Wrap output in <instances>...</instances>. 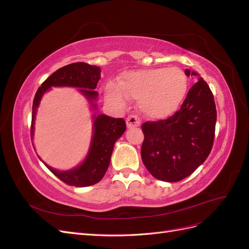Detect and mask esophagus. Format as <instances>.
Segmentation results:
<instances>
[{"label": "esophagus", "instance_id": "obj_1", "mask_svg": "<svg viewBox=\"0 0 249 249\" xmlns=\"http://www.w3.org/2000/svg\"><path fill=\"white\" fill-rule=\"evenodd\" d=\"M125 122H126V126L129 127V129H132V127L139 126L141 120L137 115H130L126 118Z\"/></svg>", "mask_w": 249, "mask_h": 249}]
</instances>
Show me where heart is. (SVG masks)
Segmentation results:
<instances>
[{
  "label": "heart",
  "instance_id": "1",
  "mask_svg": "<svg viewBox=\"0 0 249 249\" xmlns=\"http://www.w3.org/2000/svg\"><path fill=\"white\" fill-rule=\"evenodd\" d=\"M188 78L178 67H156L126 71L120 83L110 82L107 99L124 106L126 96L138 100V107L150 119H165L178 111L188 91Z\"/></svg>",
  "mask_w": 249,
  "mask_h": 249
}]
</instances>
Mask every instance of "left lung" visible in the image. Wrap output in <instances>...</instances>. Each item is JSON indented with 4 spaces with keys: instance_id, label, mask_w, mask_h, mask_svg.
I'll return each mask as SVG.
<instances>
[{
    "instance_id": "left-lung-1",
    "label": "left lung",
    "mask_w": 249,
    "mask_h": 249,
    "mask_svg": "<svg viewBox=\"0 0 249 249\" xmlns=\"http://www.w3.org/2000/svg\"><path fill=\"white\" fill-rule=\"evenodd\" d=\"M185 73L197 76L190 70ZM216 118L213 93L199 78L175 114L142 124L141 158L150 175L164 182H178L190 176L212 150Z\"/></svg>"
}]
</instances>
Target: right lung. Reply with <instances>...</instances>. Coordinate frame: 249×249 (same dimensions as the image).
I'll return each instance as SVG.
<instances>
[{
  "label": "right lung",
  "mask_w": 249,
  "mask_h": 249,
  "mask_svg": "<svg viewBox=\"0 0 249 249\" xmlns=\"http://www.w3.org/2000/svg\"><path fill=\"white\" fill-rule=\"evenodd\" d=\"M101 69L95 65H90L84 62H76L65 65L56 71L44 81L37 89L32 107V123H31V139L34 132V120L37 107L43 93L53 86H71L81 88L80 91L84 94L89 102L96 100L97 92L95 88L101 78ZM93 137L90 145L89 153L85 161L80 166L69 171H58L52 167L46 166L50 171L70 186L87 187L99 183L106 173L113 147L116 140L125 131V122L123 118H114L107 115L93 116Z\"/></svg>",
  "instance_id": "1"
}]
</instances>
